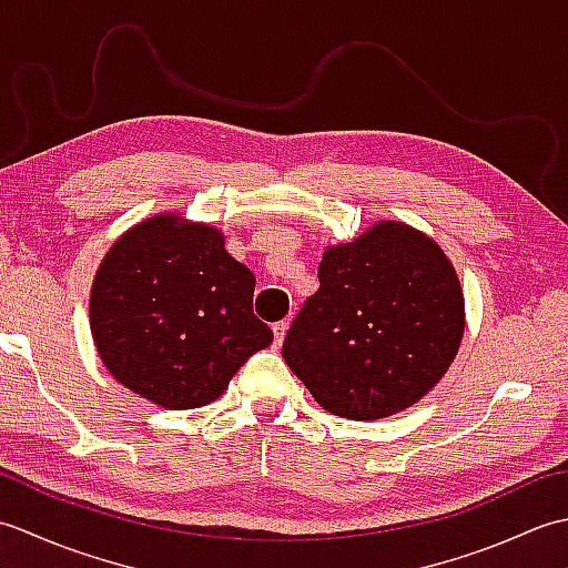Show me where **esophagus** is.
<instances>
[{
	"mask_svg": "<svg viewBox=\"0 0 568 568\" xmlns=\"http://www.w3.org/2000/svg\"><path fill=\"white\" fill-rule=\"evenodd\" d=\"M285 334H287V322H275V324H273V336H275V344H277V346L283 344Z\"/></svg>",
	"mask_w": 568,
	"mask_h": 568,
	"instance_id": "34e87169",
	"label": "esophagus"
}]
</instances>
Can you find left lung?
<instances>
[{"instance_id":"1","label":"left lung","mask_w":568,"mask_h":568,"mask_svg":"<svg viewBox=\"0 0 568 568\" xmlns=\"http://www.w3.org/2000/svg\"><path fill=\"white\" fill-rule=\"evenodd\" d=\"M320 291L285 336L283 358L332 415L381 419L422 400L464 339V291L432 236L383 220L324 248Z\"/></svg>"}]
</instances>
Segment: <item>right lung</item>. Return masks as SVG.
Returning <instances> with one entry per match:
<instances>
[{
	"label": "right lung",
	"mask_w": 568,
	"mask_h": 568,
	"mask_svg": "<svg viewBox=\"0 0 568 568\" xmlns=\"http://www.w3.org/2000/svg\"><path fill=\"white\" fill-rule=\"evenodd\" d=\"M256 277L224 234L161 212L104 253L90 291V329L106 371L149 403L192 409L216 400L244 361L273 342L253 315Z\"/></svg>",
	"instance_id": "obj_1"
}]
</instances>
